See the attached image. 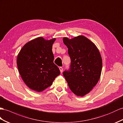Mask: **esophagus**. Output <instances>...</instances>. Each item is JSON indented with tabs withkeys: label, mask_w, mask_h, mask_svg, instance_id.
<instances>
[{
	"label": "esophagus",
	"mask_w": 123,
	"mask_h": 123,
	"mask_svg": "<svg viewBox=\"0 0 123 123\" xmlns=\"http://www.w3.org/2000/svg\"><path fill=\"white\" fill-rule=\"evenodd\" d=\"M59 69H60V71L61 73H62V72H63V68H62V67H60L59 68Z\"/></svg>",
	"instance_id": "obj_1"
}]
</instances>
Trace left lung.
Segmentation results:
<instances>
[{"mask_svg":"<svg viewBox=\"0 0 123 123\" xmlns=\"http://www.w3.org/2000/svg\"><path fill=\"white\" fill-rule=\"evenodd\" d=\"M63 41L71 59L70 68L63 75L72 92L84 96L98 82L102 67L101 56L95 45L86 37L64 38Z\"/></svg>","mask_w":123,"mask_h":123,"instance_id":"left-lung-1","label":"left lung"}]
</instances>
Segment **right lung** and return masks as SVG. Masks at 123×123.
Returning a JSON list of instances; mask_svg holds the SVG:
<instances>
[{
	"mask_svg": "<svg viewBox=\"0 0 123 123\" xmlns=\"http://www.w3.org/2000/svg\"><path fill=\"white\" fill-rule=\"evenodd\" d=\"M55 39L38 37L25 45L18 55L17 65L24 82L31 89L42 92L60 74L52 51Z\"/></svg>",
	"mask_w": 123,
	"mask_h": 123,
	"instance_id": "obj_1",
	"label": "right lung"
}]
</instances>
